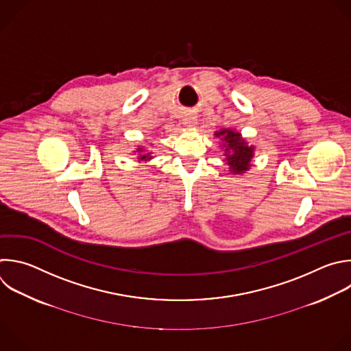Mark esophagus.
<instances>
[{
  "label": "esophagus",
  "mask_w": 351,
  "mask_h": 351,
  "mask_svg": "<svg viewBox=\"0 0 351 351\" xmlns=\"http://www.w3.org/2000/svg\"><path fill=\"white\" fill-rule=\"evenodd\" d=\"M184 124H186L187 127H195L197 119H195V117H186V119H184Z\"/></svg>",
  "instance_id": "esophagus-1"
}]
</instances>
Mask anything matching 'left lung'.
I'll return each mask as SVG.
<instances>
[{
  "instance_id": "8db88e82",
  "label": "left lung",
  "mask_w": 351,
  "mask_h": 351,
  "mask_svg": "<svg viewBox=\"0 0 351 351\" xmlns=\"http://www.w3.org/2000/svg\"><path fill=\"white\" fill-rule=\"evenodd\" d=\"M215 136L220 138V147L224 156L223 161L228 165L231 175H243L251 169L255 146L250 145L248 141L243 138L241 132L231 128H221L215 132Z\"/></svg>"
}]
</instances>
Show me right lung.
<instances>
[{
	"mask_svg": "<svg viewBox=\"0 0 351 351\" xmlns=\"http://www.w3.org/2000/svg\"><path fill=\"white\" fill-rule=\"evenodd\" d=\"M134 153H138V160L139 161H150L153 158V153L147 152L143 146H138V149Z\"/></svg>",
	"mask_w": 351,
	"mask_h": 351,
	"instance_id": "1",
	"label": "right lung"
}]
</instances>
